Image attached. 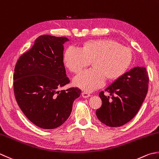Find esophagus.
<instances>
[{"label":"esophagus","instance_id":"esophagus-1","mask_svg":"<svg viewBox=\"0 0 159 159\" xmlns=\"http://www.w3.org/2000/svg\"><path fill=\"white\" fill-rule=\"evenodd\" d=\"M91 96L90 95V94L89 93H88V92H83V93H82V96L83 98H88V97H89V96Z\"/></svg>","mask_w":159,"mask_h":159}]
</instances>
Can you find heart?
<instances>
[{"label": "heart", "instance_id": "b5f03b06", "mask_svg": "<svg viewBox=\"0 0 159 159\" xmlns=\"http://www.w3.org/2000/svg\"><path fill=\"white\" fill-rule=\"evenodd\" d=\"M94 60V68L84 70L74 77V83L87 92L105 85L107 77L116 79L128 70L132 61L130 49L111 40H97L84 48L71 45L65 54V63L69 70L78 73Z\"/></svg>", "mask_w": 159, "mask_h": 159}]
</instances>
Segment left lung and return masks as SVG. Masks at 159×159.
Wrapping results in <instances>:
<instances>
[{
    "instance_id": "1",
    "label": "left lung",
    "mask_w": 159,
    "mask_h": 159,
    "mask_svg": "<svg viewBox=\"0 0 159 159\" xmlns=\"http://www.w3.org/2000/svg\"><path fill=\"white\" fill-rule=\"evenodd\" d=\"M149 77L145 67H136L102 91L101 107L96 111L98 120L109 127H120L131 120L141 108L148 90Z\"/></svg>"
}]
</instances>
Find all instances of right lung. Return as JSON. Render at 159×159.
<instances>
[{"label":"right lung","mask_w":159,"mask_h":159,"mask_svg":"<svg viewBox=\"0 0 159 159\" xmlns=\"http://www.w3.org/2000/svg\"><path fill=\"white\" fill-rule=\"evenodd\" d=\"M68 40L66 37L40 36L16 64V100L27 119L40 128L63 125L81 93L77 88L58 91L70 83L63 63V44Z\"/></svg>","instance_id":"1"}]
</instances>
